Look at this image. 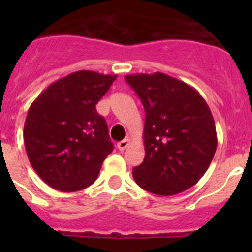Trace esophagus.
Segmentation results:
<instances>
[{
    "mask_svg": "<svg viewBox=\"0 0 252 252\" xmlns=\"http://www.w3.org/2000/svg\"><path fill=\"white\" fill-rule=\"evenodd\" d=\"M130 145V139H125V140H122V141H120L119 144H117V149H119L120 151H122V150H125V149L127 148V146Z\"/></svg>",
    "mask_w": 252,
    "mask_h": 252,
    "instance_id": "1",
    "label": "esophagus"
}]
</instances>
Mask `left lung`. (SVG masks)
I'll use <instances>...</instances> for the list:
<instances>
[{"label": "left lung", "mask_w": 252, "mask_h": 252, "mask_svg": "<svg viewBox=\"0 0 252 252\" xmlns=\"http://www.w3.org/2000/svg\"><path fill=\"white\" fill-rule=\"evenodd\" d=\"M125 79L145 110V158L133 168V179L154 194L184 192L203 177L217 149L208 104L192 86L164 73L128 74Z\"/></svg>", "instance_id": "obj_1"}]
</instances>
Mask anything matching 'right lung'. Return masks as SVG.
I'll return each mask as SVG.
<instances>
[{
	"label": "right lung",
	"instance_id": "1",
	"mask_svg": "<svg viewBox=\"0 0 252 252\" xmlns=\"http://www.w3.org/2000/svg\"><path fill=\"white\" fill-rule=\"evenodd\" d=\"M116 78L78 70L51 83L31 103L24 125L26 154L51 188L77 192L97 179L113 145L95 104Z\"/></svg>",
	"mask_w": 252,
	"mask_h": 252
}]
</instances>
